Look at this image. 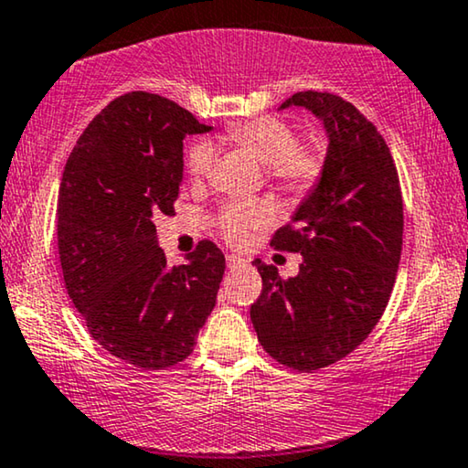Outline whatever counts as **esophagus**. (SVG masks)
I'll return each mask as SVG.
<instances>
[{"mask_svg":"<svg viewBox=\"0 0 468 468\" xmlns=\"http://www.w3.org/2000/svg\"><path fill=\"white\" fill-rule=\"evenodd\" d=\"M226 261H228V268H229V271H234V268H240V266H245V264H247L245 260L239 258V255H234V253H229L228 258H226Z\"/></svg>","mask_w":468,"mask_h":468,"instance_id":"esophagus-1","label":"esophagus"}]
</instances>
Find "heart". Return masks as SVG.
I'll return each instance as SVG.
<instances>
[{
    "label": "heart",
    "instance_id": "heart-1",
    "mask_svg": "<svg viewBox=\"0 0 468 468\" xmlns=\"http://www.w3.org/2000/svg\"><path fill=\"white\" fill-rule=\"evenodd\" d=\"M223 140L251 153L268 165V175L281 187L304 191L317 183L324 170L322 153L313 146L298 144L296 132L277 117H260L245 123L229 125ZM215 151L208 143L191 144L187 170L194 178H204L213 168ZM272 208L261 202H236L223 208L219 226L228 240L240 242L251 228H261L271 221Z\"/></svg>",
    "mask_w": 468,
    "mask_h": 468
}]
</instances>
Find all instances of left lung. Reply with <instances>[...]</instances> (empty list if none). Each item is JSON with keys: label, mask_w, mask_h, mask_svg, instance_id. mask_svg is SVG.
Here are the masks:
<instances>
[{"label": "left lung", "mask_w": 468, "mask_h": 468, "mask_svg": "<svg viewBox=\"0 0 468 468\" xmlns=\"http://www.w3.org/2000/svg\"><path fill=\"white\" fill-rule=\"evenodd\" d=\"M324 121L328 153L319 183L271 245L303 255L296 277L255 260L261 293L251 322L266 354L300 373L330 367L367 338L386 311L402 251V194L392 153L354 104L300 91Z\"/></svg>", "instance_id": "left-lung-1"}]
</instances>
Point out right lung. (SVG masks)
Instances as JSON below:
<instances>
[{
  "instance_id": "obj_1",
  "label": "right lung",
  "mask_w": 468,
  "mask_h": 468,
  "mask_svg": "<svg viewBox=\"0 0 468 468\" xmlns=\"http://www.w3.org/2000/svg\"><path fill=\"white\" fill-rule=\"evenodd\" d=\"M204 132L210 125L175 101L133 91L87 125L63 170L57 242L68 296L108 354L143 370L194 351L226 271L210 240L168 266L153 221L175 215L183 140Z\"/></svg>"
}]
</instances>
